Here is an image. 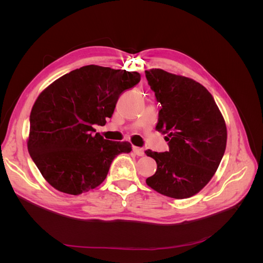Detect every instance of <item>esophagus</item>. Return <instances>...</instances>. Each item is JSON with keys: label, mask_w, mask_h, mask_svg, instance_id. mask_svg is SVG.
I'll return each mask as SVG.
<instances>
[{"label": "esophagus", "mask_w": 263, "mask_h": 263, "mask_svg": "<svg viewBox=\"0 0 263 263\" xmlns=\"http://www.w3.org/2000/svg\"><path fill=\"white\" fill-rule=\"evenodd\" d=\"M133 151L135 153V155H137L138 157H142L145 155L144 149H141L139 147H133Z\"/></svg>", "instance_id": "1"}]
</instances>
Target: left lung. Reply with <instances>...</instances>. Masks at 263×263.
<instances>
[{"label":"left lung","instance_id":"8db88e82","mask_svg":"<svg viewBox=\"0 0 263 263\" xmlns=\"http://www.w3.org/2000/svg\"><path fill=\"white\" fill-rule=\"evenodd\" d=\"M145 73L161 104L156 129L169 141L165 153L145 151L157 162L156 173L146 183L165 196L191 197L211 181L225 154V119L212 94L193 79L162 69Z\"/></svg>","mask_w":263,"mask_h":263}]
</instances>
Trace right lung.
Listing matches in <instances>:
<instances>
[{
	"instance_id": "right-lung-1",
	"label": "right lung",
	"mask_w": 263,
	"mask_h": 263,
	"mask_svg": "<svg viewBox=\"0 0 263 263\" xmlns=\"http://www.w3.org/2000/svg\"><path fill=\"white\" fill-rule=\"evenodd\" d=\"M140 81L138 72L84 66L60 77L39 94L30 112L28 153L49 184L79 195L105 180L114 158L130 153L128 141L94 134L105 125L121 94Z\"/></svg>"
}]
</instances>
